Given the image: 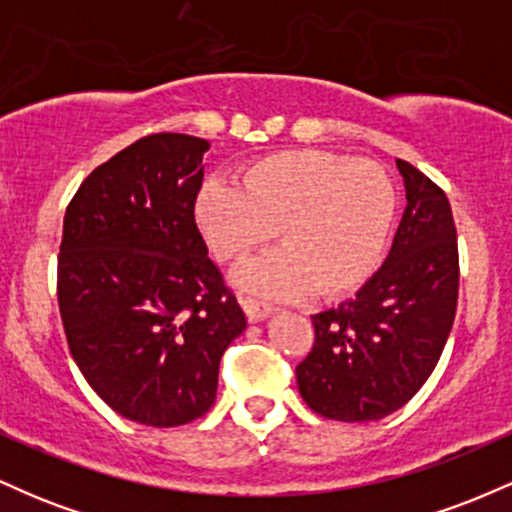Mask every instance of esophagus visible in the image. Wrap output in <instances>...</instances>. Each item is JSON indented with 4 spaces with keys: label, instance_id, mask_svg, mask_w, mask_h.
<instances>
[{
    "label": "esophagus",
    "instance_id": "esophagus-1",
    "mask_svg": "<svg viewBox=\"0 0 512 512\" xmlns=\"http://www.w3.org/2000/svg\"><path fill=\"white\" fill-rule=\"evenodd\" d=\"M240 305H243L245 315H248V320H252V322L267 320L269 315H274V305L255 301V298H240Z\"/></svg>",
    "mask_w": 512,
    "mask_h": 512
}]
</instances>
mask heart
<instances>
[{"label": "heart", "mask_w": 512, "mask_h": 512, "mask_svg": "<svg viewBox=\"0 0 512 512\" xmlns=\"http://www.w3.org/2000/svg\"><path fill=\"white\" fill-rule=\"evenodd\" d=\"M397 211L390 175L366 158L325 149L276 151L245 163L238 187L207 180L195 221L221 262H240L274 238L284 248L233 274L264 298H342L378 272Z\"/></svg>", "instance_id": "b5f03b06"}]
</instances>
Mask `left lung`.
I'll return each mask as SVG.
<instances>
[{"label": "left lung", "mask_w": 512, "mask_h": 512, "mask_svg": "<svg viewBox=\"0 0 512 512\" xmlns=\"http://www.w3.org/2000/svg\"><path fill=\"white\" fill-rule=\"evenodd\" d=\"M407 209L383 267L337 308L313 315L298 363L303 402L325 419L378 421L409 402L436 368L457 308V233L445 192L399 161Z\"/></svg>", "instance_id": "left-lung-1"}]
</instances>
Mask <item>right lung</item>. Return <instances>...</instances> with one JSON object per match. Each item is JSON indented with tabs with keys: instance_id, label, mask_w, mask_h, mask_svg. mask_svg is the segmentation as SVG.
Here are the masks:
<instances>
[{
	"instance_id": "right-lung-1",
	"label": "right lung",
	"mask_w": 512,
	"mask_h": 512,
	"mask_svg": "<svg viewBox=\"0 0 512 512\" xmlns=\"http://www.w3.org/2000/svg\"><path fill=\"white\" fill-rule=\"evenodd\" d=\"M207 139L151 134L81 182L57 260L69 351L110 409L137 424H190L211 409L243 310L195 221Z\"/></svg>"
}]
</instances>
